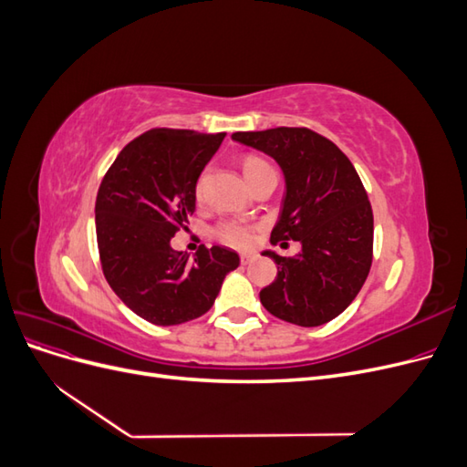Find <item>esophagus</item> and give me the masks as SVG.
<instances>
[{
  "label": "esophagus",
  "instance_id": "1",
  "mask_svg": "<svg viewBox=\"0 0 467 467\" xmlns=\"http://www.w3.org/2000/svg\"><path fill=\"white\" fill-rule=\"evenodd\" d=\"M257 255H255V253H242V255H239V259H242V263L244 265H247V263H251L253 259H255Z\"/></svg>",
  "mask_w": 467,
  "mask_h": 467
}]
</instances>
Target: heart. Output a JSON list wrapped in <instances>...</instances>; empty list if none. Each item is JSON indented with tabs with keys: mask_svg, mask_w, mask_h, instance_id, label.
<instances>
[{
	"mask_svg": "<svg viewBox=\"0 0 467 467\" xmlns=\"http://www.w3.org/2000/svg\"><path fill=\"white\" fill-rule=\"evenodd\" d=\"M268 169H273V167L268 165L265 160L255 158V155H249V158L244 160V175H245L247 181L253 179L255 175H259V173H263V171H268ZM202 179L196 182V199H201V196H202ZM218 237L222 239V242L230 244L234 247H249L253 244V230L249 228V225L232 222V223L220 225Z\"/></svg>",
	"mask_w": 467,
	"mask_h": 467,
	"instance_id": "b5f03b06",
	"label": "heart"
}]
</instances>
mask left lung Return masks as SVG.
Listing matches in <instances>:
<instances>
[{
	"mask_svg": "<svg viewBox=\"0 0 467 467\" xmlns=\"http://www.w3.org/2000/svg\"><path fill=\"white\" fill-rule=\"evenodd\" d=\"M232 138L280 165L286 194L271 242L302 245L288 259L265 251L278 273L261 290V304L300 327L335 319L357 298L372 265L374 216L357 169L331 140L309 129L280 126Z\"/></svg>",
	"mask_w": 467,
	"mask_h": 467,
	"instance_id": "8db88e82",
	"label": "left lung"
}]
</instances>
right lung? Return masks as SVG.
Wrapping results in <instances>:
<instances>
[{"label": "right lung", "mask_w": 467, "mask_h": 467, "mask_svg": "<svg viewBox=\"0 0 467 467\" xmlns=\"http://www.w3.org/2000/svg\"><path fill=\"white\" fill-rule=\"evenodd\" d=\"M223 136L148 130L122 148L99 187L95 228L103 275L119 298L153 325L204 316L225 275L239 266L228 247L202 245L194 261L171 247V237L187 230L196 181Z\"/></svg>", "instance_id": "add662e5"}]
</instances>
